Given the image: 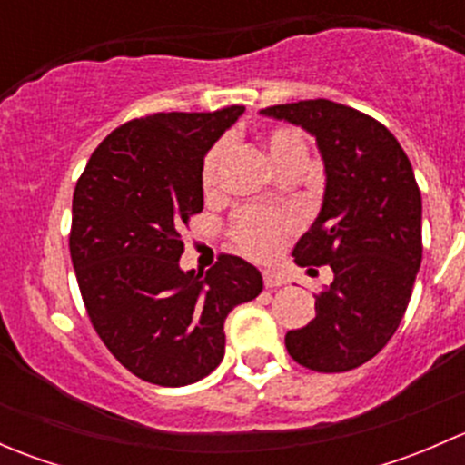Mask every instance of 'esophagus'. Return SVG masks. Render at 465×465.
I'll list each match as a JSON object with an SVG mask.
<instances>
[{
    "label": "esophagus",
    "mask_w": 465,
    "mask_h": 465,
    "mask_svg": "<svg viewBox=\"0 0 465 465\" xmlns=\"http://www.w3.org/2000/svg\"><path fill=\"white\" fill-rule=\"evenodd\" d=\"M262 283H265V288H279V285L285 283V279L281 274H276V272L265 270L262 272Z\"/></svg>",
    "instance_id": "esophagus-1"
}]
</instances>
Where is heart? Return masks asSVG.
Segmentation results:
<instances>
[{"instance_id":"1","label":"heart","mask_w":465,"mask_h":465,"mask_svg":"<svg viewBox=\"0 0 465 465\" xmlns=\"http://www.w3.org/2000/svg\"><path fill=\"white\" fill-rule=\"evenodd\" d=\"M267 150H270L272 162L281 166L288 159L306 154V142H303V137L297 130L274 128L267 133ZM224 153H227V142H218L211 145L209 153L204 154L200 177H203V186L206 191L213 189L215 182H218V171L224 159ZM290 223L285 218L267 213V211L245 209L233 218L232 236L245 254L265 261L272 259L281 250Z\"/></svg>"}]
</instances>
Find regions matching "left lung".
Instances as JSON below:
<instances>
[{
  "instance_id": "left-lung-1",
  "label": "left lung",
  "mask_w": 465,
  "mask_h": 465,
  "mask_svg": "<svg viewBox=\"0 0 465 465\" xmlns=\"http://www.w3.org/2000/svg\"><path fill=\"white\" fill-rule=\"evenodd\" d=\"M261 114L311 133L326 173L320 215L292 256L302 267L331 265L335 279L315 297V320L285 335V349L312 371H351L391 340L414 290L423 259L414 171L380 121L341 103L315 98Z\"/></svg>"
}]
</instances>
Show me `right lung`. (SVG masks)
<instances>
[{"label":"right lung","mask_w":465,"mask_h":465,"mask_svg":"<svg viewBox=\"0 0 465 465\" xmlns=\"http://www.w3.org/2000/svg\"><path fill=\"white\" fill-rule=\"evenodd\" d=\"M245 112H157L107 134L72 203V252L94 331L134 376L184 387L224 355V320L261 294L262 276L223 254L184 272L182 229L204 204V154Z\"/></svg>","instance_id":"right-lung-1"}]
</instances>
